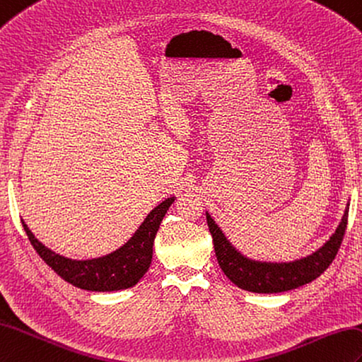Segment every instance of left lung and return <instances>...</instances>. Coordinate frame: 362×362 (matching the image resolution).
<instances>
[{
	"label": "left lung",
	"mask_w": 362,
	"mask_h": 362,
	"mask_svg": "<svg viewBox=\"0 0 362 362\" xmlns=\"http://www.w3.org/2000/svg\"><path fill=\"white\" fill-rule=\"evenodd\" d=\"M347 219L349 206L346 208L342 221L330 240H327L324 247L315 251L313 255L288 264H272L257 262V260H251L242 256L226 240L219 226L211 219V216L206 213L208 228L213 236L216 257L222 272L239 288L253 293H282L295 290L321 276L330 267L336 255H338L344 234H346Z\"/></svg>",
	"instance_id": "1"
}]
</instances>
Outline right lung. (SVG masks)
<instances>
[{
	"label": "right lung",
	"instance_id": "obj_1",
	"mask_svg": "<svg viewBox=\"0 0 362 362\" xmlns=\"http://www.w3.org/2000/svg\"><path fill=\"white\" fill-rule=\"evenodd\" d=\"M173 202L174 197H170L156 206L123 247L107 256L89 260H72L54 253L52 250L46 248L43 243L38 242L28 228V225L23 221L21 222L38 256L62 279L83 290L115 291L136 285L143 274L148 272L151 260H153L156 234Z\"/></svg>",
	"mask_w": 362,
	"mask_h": 362
}]
</instances>
